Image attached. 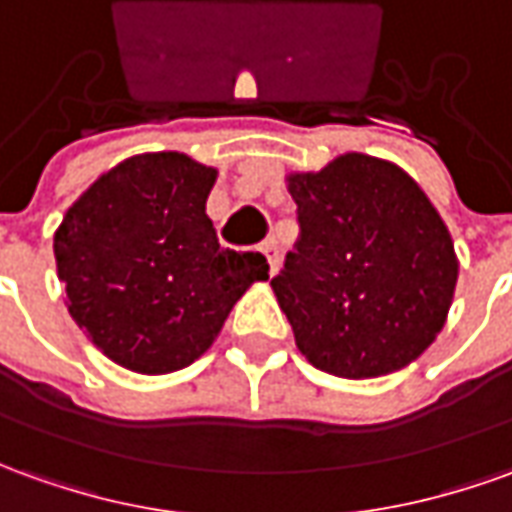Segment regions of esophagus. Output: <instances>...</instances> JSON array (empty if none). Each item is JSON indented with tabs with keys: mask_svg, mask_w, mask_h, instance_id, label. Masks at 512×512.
<instances>
[{
	"mask_svg": "<svg viewBox=\"0 0 512 512\" xmlns=\"http://www.w3.org/2000/svg\"><path fill=\"white\" fill-rule=\"evenodd\" d=\"M259 250H262L264 259H267V264H270V273H276L278 262H281V250H278L276 239H267V242H262V248Z\"/></svg>",
	"mask_w": 512,
	"mask_h": 512,
	"instance_id": "obj_1",
	"label": "esophagus"
}]
</instances>
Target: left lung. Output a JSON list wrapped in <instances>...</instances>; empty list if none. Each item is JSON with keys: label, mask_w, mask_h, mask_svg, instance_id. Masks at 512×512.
I'll list each match as a JSON object with an SVG mask.
<instances>
[{"label": "left lung", "mask_w": 512, "mask_h": 512, "mask_svg": "<svg viewBox=\"0 0 512 512\" xmlns=\"http://www.w3.org/2000/svg\"><path fill=\"white\" fill-rule=\"evenodd\" d=\"M301 236L270 287L317 370L373 379L407 368L446 326L457 253L424 189L393 161L337 155L290 172Z\"/></svg>", "instance_id": "left-lung-1"}]
</instances>
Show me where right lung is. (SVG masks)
<instances>
[{
  "label": "right lung",
  "mask_w": 512,
  "mask_h": 512,
  "mask_svg": "<svg viewBox=\"0 0 512 512\" xmlns=\"http://www.w3.org/2000/svg\"><path fill=\"white\" fill-rule=\"evenodd\" d=\"M217 169L186 153H142L108 169L55 231L66 309L116 365L161 376L217 340L262 253L222 248L206 214Z\"/></svg>",
  "instance_id": "right-lung-1"
}]
</instances>
